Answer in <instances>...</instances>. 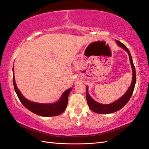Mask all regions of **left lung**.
Instances as JSON below:
<instances>
[{
  "mask_svg": "<svg viewBox=\"0 0 149 149\" xmlns=\"http://www.w3.org/2000/svg\"><path fill=\"white\" fill-rule=\"evenodd\" d=\"M117 45L120 47H122L123 49L127 51L130 58V62L132 69V74H133V77H132V81L130 86L128 88V91L126 93L124 94V95L120 97L119 99L109 104H100V103L96 102L95 100L91 98V96L89 95L88 92V86H86V101H87L88 105L90 109L93 111L95 112L96 113H100V114H109V113H112L122 109L124 105H125L128 102L132 96L133 92L134 90L135 85H136V69H135V66L134 65L133 61H132V57L131 56V54L130 53L129 49L126 47L125 45H124L123 43L120 42L116 40Z\"/></svg>",
  "mask_w": 149,
  "mask_h": 149,
  "instance_id": "obj_1",
  "label": "left lung"
}]
</instances>
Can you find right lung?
<instances>
[{"mask_svg": "<svg viewBox=\"0 0 149 149\" xmlns=\"http://www.w3.org/2000/svg\"><path fill=\"white\" fill-rule=\"evenodd\" d=\"M13 83L14 86V89L16 94L19 99L20 102L25 106L26 109H28L31 112L38 115L42 116V117H53L61 114L65 111L67 107L68 100V96L70 92L72 90V88L68 89L65 92H64L63 95L61 96L60 99L57 102L51 104H40V103L33 102L29 101L26 99L21 93L20 91L16 85L14 74L13 76Z\"/></svg>", "mask_w": 149, "mask_h": 149, "instance_id": "right-lung-1", "label": "right lung"}]
</instances>
